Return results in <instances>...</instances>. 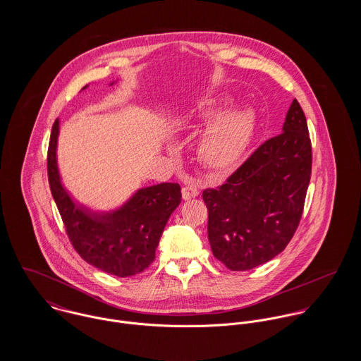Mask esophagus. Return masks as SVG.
<instances>
[{"mask_svg":"<svg viewBox=\"0 0 361 361\" xmlns=\"http://www.w3.org/2000/svg\"><path fill=\"white\" fill-rule=\"evenodd\" d=\"M199 196V189L196 186H185L182 189V197L183 200H190V199H195Z\"/></svg>","mask_w":361,"mask_h":361,"instance_id":"esophagus-1","label":"esophagus"}]
</instances>
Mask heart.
Here are the masks:
<instances>
[{"instance_id":"1","label":"heart","mask_w":361,"mask_h":361,"mask_svg":"<svg viewBox=\"0 0 361 361\" xmlns=\"http://www.w3.org/2000/svg\"><path fill=\"white\" fill-rule=\"evenodd\" d=\"M204 109V115L214 114ZM256 128V115L249 108H236L219 114L204 129L197 145V154L207 166L226 168L232 165L252 140Z\"/></svg>"}]
</instances>
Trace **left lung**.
Returning a JSON list of instances; mask_svg holds the SVG:
<instances>
[{"label":"left lung","instance_id":"left-lung-1","mask_svg":"<svg viewBox=\"0 0 361 361\" xmlns=\"http://www.w3.org/2000/svg\"><path fill=\"white\" fill-rule=\"evenodd\" d=\"M310 176L307 121L293 100L282 133L261 145L224 185L203 192L215 258L246 271L282 253L300 222Z\"/></svg>","mask_w":361,"mask_h":361}]
</instances>
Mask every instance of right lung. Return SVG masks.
Instances as JSON below:
<instances>
[{
	"label": "right lung",
	"instance_id": "right-lung-1",
	"mask_svg": "<svg viewBox=\"0 0 361 361\" xmlns=\"http://www.w3.org/2000/svg\"><path fill=\"white\" fill-rule=\"evenodd\" d=\"M58 136L59 119L52 125L49 182L75 250L106 274L121 278L140 274L153 262L164 228L180 204V186L159 183L142 188L115 209L94 211L76 202L62 183L56 159Z\"/></svg>",
	"mask_w": 361,
	"mask_h": 361
}]
</instances>
